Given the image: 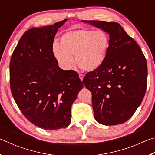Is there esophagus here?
<instances>
[{
	"mask_svg": "<svg viewBox=\"0 0 155 155\" xmlns=\"http://www.w3.org/2000/svg\"><path fill=\"white\" fill-rule=\"evenodd\" d=\"M78 77H79V78L81 79V81H83V74H79V76H78Z\"/></svg>",
	"mask_w": 155,
	"mask_h": 155,
	"instance_id": "1",
	"label": "esophagus"
}]
</instances>
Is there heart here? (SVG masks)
<instances>
[{"label":"heart","instance_id":"heart-1","mask_svg":"<svg viewBox=\"0 0 155 155\" xmlns=\"http://www.w3.org/2000/svg\"><path fill=\"white\" fill-rule=\"evenodd\" d=\"M110 48V40L103 31L77 28L63 34L59 45L54 44L52 52L64 70L71 68L74 62L85 71L93 72L105 62Z\"/></svg>","mask_w":155,"mask_h":155}]
</instances>
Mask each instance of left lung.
Masks as SVG:
<instances>
[{"label": "left lung", "mask_w": 155, "mask_h": 155, "mask_svg": "<svg viewBox=\"0 0 155 155\" xmlns=\"http://www.w3.org/2000/svg\"><path fill=\"white\" fill-rule=\"evenodd\" d=\"M109 35L110 48L104 64L88 72L83 83L92 94L94 118L111 126L129 120L140 105L147 87L145 56L119 23L82 20Z\"/></svg>", "instance_id": "obj_1"}]
</instances>
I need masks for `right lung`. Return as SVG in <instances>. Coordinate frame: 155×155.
I'll list each match as a JSON object with an SVG mask.
<instances>
[{
    "instance_id": "obj_1",
    "label": "right lung",
    "mask_w": 155,
    "mask_h": 155,
    "mask_svg": "<svg viewBox=\"0 0 155 155\" xmlns=\"http://www.w3.org/2000/svg\"><path fill=\"white\" fill-rule=\"evenodd\" d=\"M66 20L26 31L10 61L15 102L28 121L44 130L69 126L72 104L83 87L78 73L61 69L52 52L54 36Z\"/></svg>"
}]
</instances>
